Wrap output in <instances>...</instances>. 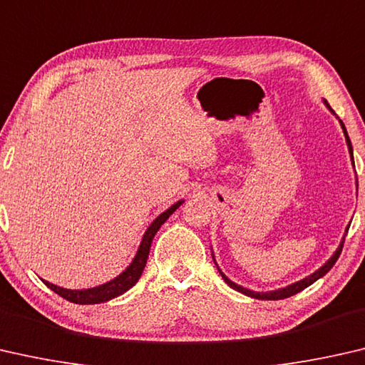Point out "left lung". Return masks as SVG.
<instances>
[{
	"mask_svg": "<svg viewBox=\"0 0 365 365\" xmlns=\"http://www.w3.org/2000/svg\"><path fill=\"white\" fill-rule=\"evenodd\" d=\"M324 105L327 106L328 110H330L331 115H334V111L331 110V106L328 105V101H327V100H324ZM334 116H336V115H334ZM336 118H338V116H336ZM338 121H339V124H341V129H343V134H344V139H346V145H348V150H349V157H351V161H352V166H354V157H352V145H351V140H349L348 130H346V128H344V124H343L341 119H338ZM356 187H357V178H356ZM349 225H351V223H349ZM349 225L346 226L344 235H343V237H341V242H339L338 249L334 250L333 255L330 257V259H328V260L325 262L324 265H322V267L319 268V270H315L314 273H310L309 277L299 279V282L291 283V284H288V286H284V288H278V289H273V291H265V292H264V291H254V289L244 288V286L237 284V283H235V282H231V279H230L228 277H226V274H225L222 270H220V267H218V264H217V260H215L213 249H212V257H213V262H215V265H217L220 274H222V278L225 279V283L228 284L230 288L236 289V291H239V292H242V294H246V296H249V297H254V299H264V301H278V299H284V297L294 296V294H297V292H301L302 289H306L307 286H310L312 283H315V282H317L319 278L325 277V274H327L328 272H330V268L334 265V262L338 260L339 254H341V249H343V244H344V237H346V235H348Z\"/></svg>",
	"mask_w": 365,
	"mask_h": 365,
	"instance_id": "left-lung-1",
	"label": "left lung"
}]
</instances>
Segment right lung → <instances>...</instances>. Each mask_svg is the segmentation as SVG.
Segmentation results:
<instances>
[{"label":"right lung","instance_id":"1","mask_svg":"<svg viewBox=\"0 0 365 365\" xmlns=\"http://www.w3.org/2000/svg\"><path fill=\"white\" fill-rule=\"evenodd\" d=\"M182 204H184V199L178 200L176 204H173L170 208H166L163 213H160L158 217L148 225V228L145 230V232H143L139 247H137V252L134 255L133 262H130V264L118 274V277L110 279V282L93 286V288H86V289H68V288H61V286H56L50 282H46V279H41V282H43L51 291H55L56 294L64 297L66 301L74 302V304H100V302L111 301L115 299V297L124 294V292L129 291L137 282H139L143 268H145L148 252H150L152 241L155 235H157V231L161 228V225H163L166 220L176 212V208H179Z\"/></svg>","mask_w":365,"mask_h":365}]
</instances>
